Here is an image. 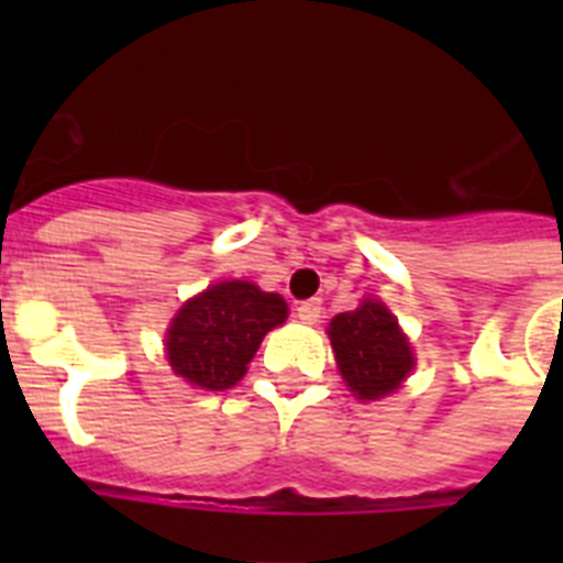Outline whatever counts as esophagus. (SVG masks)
Masks as SVG:
<instances>
[{"instance_id":"34e87169","label":"esophagus","mask_w":563,"mask_h":563,"mask_svg":"<svg viewBox=\"0 0 563 563\" xmlns=\"http://www.w3.org/2000/svg\"><path fill=\"white\" fill-rule=\"evenodd\" d=\"M324 307H321V298H307L298 305V318L305 321V324H316L318 318H321Z\"/></svg>"}]
</instances>
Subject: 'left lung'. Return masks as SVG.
Returning a JSON list of instances; mask_svg holds the SVG:
<instances>
[{
	"mask_svg": "<svg viewBox=\"0 0 563 563\" xmlns=\"http://www.w3.org/2000/svg\"><path fill=\"white\" fill-rule=\"evenodd\" d=\"M327 332L338 369L361 400L391 395L415 366L409 341L380 301H363L357 310L341 312Z\"/></svg>",
	"mask_w": 563,
	"mask_h": 563,
	"instance_id": "8db88e82",
	"label": "left lung"
}]
</instances>
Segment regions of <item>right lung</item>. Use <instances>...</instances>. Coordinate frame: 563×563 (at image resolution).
I'll list each match as a JSON object with an SVG mask.
<instances>
[{
	"mask_svg": "<svg viewBox=\"0 0 563 563\" xmlns=\"http://www.w3.org/2000/svg\"><path fill=\"white\" fill-rule=\"evenodd\" d=\"M285 318V298L276 292H262L251 282H220L177 312L166 335L168 363L200 389H231L262 338Z\"/></svg>",
	"mask_w": 563,
	"mask_h": 563,
	"instance_id": "right-lung-1",
	"label": "right lung"
}]
</instances>
